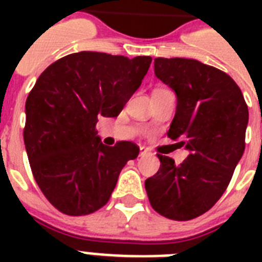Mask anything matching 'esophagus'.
<instances>
[{"label":"esophagus","instance_id":"1","mask_svg":"<svg viewBox=\"0 0 262 262\" xmlns=\"http://www.w3.org/2000/svg\"><path fill=\"white\" fill-rule=\"evenodd\" d=\"M147 155H149V151H148L147 148H144V147L140 148V156H147Z\"/></svg>","mask_w":262,"mask_h":262}]
</instances>
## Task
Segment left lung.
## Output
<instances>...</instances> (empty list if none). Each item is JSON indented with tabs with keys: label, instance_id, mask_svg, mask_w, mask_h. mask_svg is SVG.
I'll return each instance as SVG.
<instances>
[{
	"label": "left lung",
	"instance_id": "obj_1",
	"mask_svg": "<svg viewBox=\"0 0 262 262\" xmlns=\"http://www.w3.org/2000/svg\"><path fill=\"white\" fill-rule=\"evenodd\" d=\"M155 75L177 95L167 136L190 152L181 164L158 155L159 171L145 181L152 208L171 220H190L222 197L245 151L248 104L220 69L186 58H155Z\"/></svg>",
	"mask_w": 262,
	"mask_h": 262
}]
</instances>
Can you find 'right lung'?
Returning <instances> with one entry per match:
<instances>
[{
    "label": "right lung",
    "instance_id": "add662e5",
    "mask_svg": "<svg viewBox=\"0 0 262 262\" xmlns=\"http://www.w3.org/2000/svg\"><path fill=\"white\" fill-rule=\"evenodd\" d=\"M151 57L73 53L39 76L26 102L24 144L34 178L53 207L69 216L106 205L127 160L130 141L102 144L100 117H117L141 85Z\"/></svg>",
    "mask_w": 262,
    "mask_h": 262
}]
</instances>
